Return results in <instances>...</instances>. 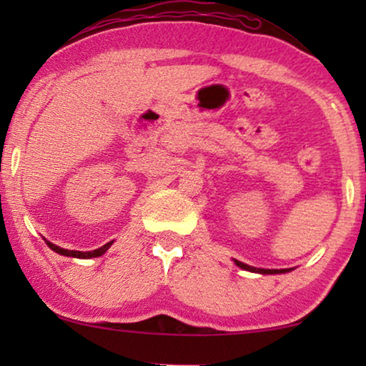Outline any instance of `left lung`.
Wrapping results in <instances>:
<instances>
[{"label":"left lung","instance_id":"1","mask_svg":"<svg viewBox=\"0 0 366 366\" xmlns=\"http://www.w3.org/2000/svg\"><path fill=\"white\" fill-rule=\"evenodd\" d=\"M234 263H237L239 268L248 269V272H253V273H262V274H274V273H287V272H290L288 268H283V269H264V268H254V267H249V264H244V263H242V262H238V259H234Z\"/></svg>","mask_w":366,"mask_h":366}]
</instances>
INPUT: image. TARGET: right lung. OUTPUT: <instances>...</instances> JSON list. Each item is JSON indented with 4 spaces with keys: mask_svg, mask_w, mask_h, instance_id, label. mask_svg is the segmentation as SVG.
Returning a JSON list of instances; mask_svg holds the SVG:
<instances>
[{
    "mask_svg": "<svg viewBox=\"0 0 366 366\" xmlns=\"http://www.w3.org/2000/svg\"><path fill=\"white\" fill-rule=\"evenodd\" d=\"M112 243H113V242L103 244L102 248L93 249V252H74V249H64V248L56 247V244L46 242V244H48L49 248L53 249V252H56V253H59V254H64V257H73V258H94V257H102V254H103L104 252H107V249H108L109 247H112Z\"/></svg>",
    "mask_w": 366,
    "mask_h": 366,
    "instance_id": "obj_1",
    "label": "right lung"
}]
</instances>
